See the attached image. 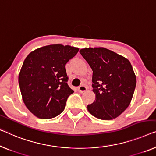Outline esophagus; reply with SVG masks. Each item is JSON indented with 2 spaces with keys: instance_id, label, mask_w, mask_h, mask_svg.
<instances>
[{
  "instance_id": "esophagus-1",
  "label": "esophagus",
  "mask_w": 156,
  "mask_h": 156,
  "mask_svg": "<svg viewBox=\"0 0 156 156\" xmlns=\"http://www.w3.org/2000/svg\"><path fill=\"white\" fill-rule=\"evenodd\" d=\"M78 92L83 93L87 90V87H85V85H80V87H78Z\"/></svg>"
}]
</instances>
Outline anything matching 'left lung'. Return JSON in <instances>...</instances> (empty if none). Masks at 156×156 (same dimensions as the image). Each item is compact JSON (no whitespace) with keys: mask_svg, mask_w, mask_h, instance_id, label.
I'll use <instances>...</instances> for the list:
<instances>
[{"mask_svg":"<svg viewBox=\"0 0 156 156\" xmlns=\"http://www.w3.org/2000/svg\"><path fill=\"white\" fill-rule=\"evenodd\" d=\"M80 55L91 67L95 100L87 110L99 119L112 120L128 107L136 78L128 59L104 48H87Z\"/></svg>","mask_w":156,"mask_h":156,"instance_id":"obj_1","label":"left lung"}]
</instances>
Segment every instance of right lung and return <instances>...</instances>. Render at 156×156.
I'll return each instance as SVG.
<instances>
[{
  "label": "right lung",
  "mask_w": 156,
  "mask_h": 156,
  "mask_svg": "<svg viewBox=\"0 0 156 156\" xmlns=\"http://www.w3.org/2000/svg\"><path fill=\"white\" fill-rule=\"evenodd\" d=\"M79 48L55 44L30 52L19 74V85L27 108L41 119H50L64 110L73 92L67 84L65 64Z\"/></svg>",
  "instance_id": "1"
}]
</instances>
